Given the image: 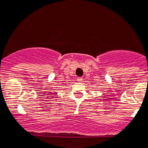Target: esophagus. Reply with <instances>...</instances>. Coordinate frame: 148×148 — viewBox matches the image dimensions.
<instances>
[{
    "instance_id": "esophagus-1",
    "label": "esophagus",
    "mask_w": 148,
    "mask_h": 148,
    "mask_svg": "<svg viewBox=\"0 0 148 148\" xmlns=\"http://www.w3.org/2000/svg\"><path fill=\"white\" fill-rule=\"evenodd\" d=\"M76 81H79V82H81V81H83V79L81 77H78L77 79H76Z\"/></svg>"
}]
</instances>
